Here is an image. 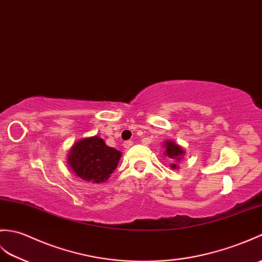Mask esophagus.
<instances>
[{"label":"esophagus","instance_id":"esophagus-1","mask_svg":"<svg viewBox=\"0 0 262 262\" xmlns=\"http://www.w3.org/2000/svg\"><path fill=\"white\" fill-rule=\"evenodd\" d=\"M133 144H134L133 141H126V142L124 143V147H125V148H129L130 146H133Z\"/></svg>","mask_w":262,"mask_h":262}]
</instances>
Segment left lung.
Returning <instances> with one entry per match:
<instances>
[{
  "mask_svg": "<svg viewBox=\"0 0 262 262\" xmlns=\"http://www.w3.org/2000/svg\"><path fill=\"white\" fill-rule=\"evenodd\" d=\"M164 147H165V155L168 156L169 159H174L176 161H181L182 156L185 154L183 148H182L180 145L175 144L173 141H166L165 143H164ZM171 167L176 168V167H178V165H175V164H172Z\"/></svg>",
  "mask_w": 262,
  "mask_h": 262,
  "instance_id": "obj_1",
  "label": "left lung"
}]
</instances>
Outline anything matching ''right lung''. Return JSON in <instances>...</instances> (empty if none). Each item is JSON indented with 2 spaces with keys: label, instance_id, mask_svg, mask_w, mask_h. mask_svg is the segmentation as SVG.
Returning a JSON list of instances; mask_svg holds the SVG:
<instances>
[{
  "label": "right lung",
  "instance_id": "1",
  "mask_svg": "<svg viewBox=\"0 0 262 262\" xmlns=\"http://www.w3.org/2000/svg\"><path fill=\"white\" fill-rule=\"evenodd\" d=\"M120 157L119 150L109 147L102 138L94 136L83 138L72 146L68 164L83 181L102 183L116 169Z\"/></svg>",
  "mask_w": 262,
  "mask_h": 262
}]
</instances>
